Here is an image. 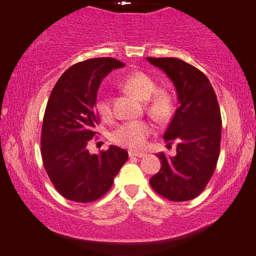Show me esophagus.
Segmentation results:
<instances>
[{"label":"esophagus","mask_w":256,"mask_h":256,"mask_svg":"<svg viewBox=\"0 0 256 256\" xmlns=\"http://www.w3.org/2000/svg\"><path fill=\"white\" fill-rule=\"evenodd\" d=\"M146 155H147L146 152H133V150L128 152L130 158H144Z\"/></svg>","instance_id":"34e87169"}]
</instances>
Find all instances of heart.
I'll list each match as a JSON object with an SVG mask.
<instances>
[{
	"instance_id": "b5f03b06",
	"label": "heart",
	"mask_w": 256,
	"mask_h": 256,
	"mask_svg": "<svg viewBox=\"0 0 256 256\" xmlns=\"http://www.w3.org/2000/svg\"><path fill=\"white\" fill-rule=\"evenodd\" d=\"M120 86L130 93L134 94L140 100L146 101V109L156 120L164 122L171 116L174 110V98L166 90H158V84L150 74L142 71H134L120 80ZM96 109L104 118H110L112 98L104 92L98 95ZM152 133V125L144 120L125 122L112 132L114 142L132 150L142 148L148 136Z\"/></svg>"
}]
</instances>
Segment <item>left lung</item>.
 Here are the masks:
<instances>
[{"mask_svg": "<svg viewBox=\"0 0 256 256\" xmlns=\"http://www.w3.org/2000/svg\"><path fill=\"white\" fill-rule=\"evenodd\" d=\"M172 82L178 108L163 139L177 141L176 155L160 152L161 169L150 179L160 196L171 201L196 198L212 178L220 156L222 118L210 82L200 70L172 57H147Z\"/></svg>", "mask_w": 256, "mask_h": 256, "instance_id": "1", "label": "left lung"}]
</instances>
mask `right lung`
<instances>
[{
	"label": "right lung",
	"instance_id": "add662e5",
	"mask_svg": "<svg viewBox=\"0 0 256 256\" xmlns=\"http://www.w3.org/2000/svg\"><path fill=\"white\" fill-rule=\"evenodd\" d=\"M124 63L110 57L87 60L68 68L49 96L41 131V155L55 188L68 200L92 202L112 188L128 154L110 146L90 154L98 118L96 96L102 79Z\"/></svg>",
	"mask_w": 256,
	"mask_h": 256
}]
</instances>
